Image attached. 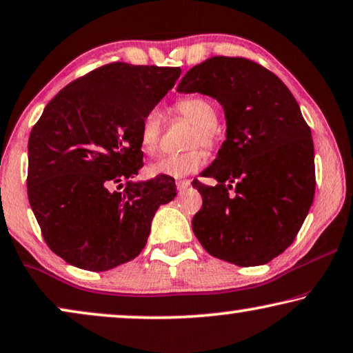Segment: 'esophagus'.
Returning a JSON list of instances; mask_svg holds the SVG:
<instances>
[{"label": "esophagus", "instance_id": "34e87169", "mask_svg": "<svg viewBox=\"0 0 353 353\" xmlns=\"http://www.w3.org/2000/svg\"><path fill=\"white\" fill-rule=\"evenodd\" d=\"M176 187H177V190L179 192H185L188 187H190V181H177L176 182Z\"/></svg>", "mask_w": 353, "mask_h": 353}]
</instances>
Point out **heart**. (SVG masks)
<instances>
[{
	"mask_svg": "<svg viewBox=\"0 0 353 353\" xmlns=\"http://www.w3.org/2000/svg\"><path fill=\"white\" fill-rule=\"evenodd\" d=\"M176 110L181 115L195 125L190 145H205L208 148L216 147L219 141L217 134V108L210 99L203 96H188L183 97L176 103ZM161 126H163V113L160 108H150L141 120V128H139V145L142 152L147 155H153L158 150L161 137ZM206 153L203 148L195 147L190 150L182 153H172V155H165L160 160L152 163L148 166V172L152 176H166L172 179H181L190 176L196 172L205 165Z\"/></svg>",
	"mask_w": 353,
	"mask_h": 353,
	"instance_id": "heart-1",
	"label": "heart"
}]
</instances>
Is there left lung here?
<instances>
[{
	"label": "left lung",
	"mask_w": 353,
	"mask_h": 353,
	"mask_svg": "<svg viewBox=\"0 0 353 353\" xmlns=\"http://www.w3.org/2000/svg\"><path fill=\"white\" fill-rule=\"evenodd\" d=\"M177 91L214 97L227 120V139L201 172L217 183L192 182L203 198L193 233L217 259L267 264L294 241L314 203V141L299 103L280 78L245 57L208 59Z\"/></svg>",
	"instance_id": "left-lung-1"
}]
</instances>
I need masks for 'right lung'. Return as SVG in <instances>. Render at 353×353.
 <instances>
[{"instance_id": "1", "label": "right lung", "mask_w": 353, "mask_h": 353, "mask_svg": "<svg viewBox=\"0 0 353 353\" xmlns=\"http://www.w3.org/2000/svg\"><path fill=\"white\" fill-rule=\"evenodd\" d=\"M181 77L179 67L113 62L67 84L28 139V201L46 245L91 272L145 246L155 212L176 196L172 177L134 182L139 128Z\"/></svg>"}]
</instances>
